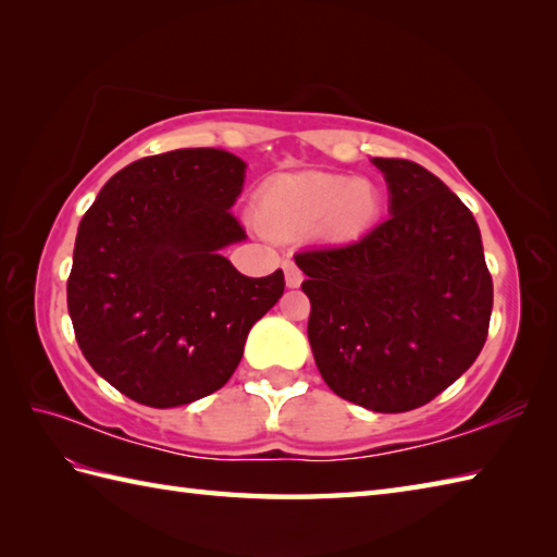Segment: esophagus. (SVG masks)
<instances>
[{"label": "esophagus", "mask_w": 557, "mask_h": 557, "mask_svg": "<svg viewBox=\"0 0 557 557\" xmlns=\"http://www.w3.org/2000/svg\"><path fill=\"white\" fill-rule=\"evenodd\" d=\"M283 271H286V283H288V288H298L300 283H302V271L295 267V262H290V259H286V262H283Z\"/></svg>", "instance_id": "1"}]
</instances>
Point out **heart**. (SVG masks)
Listing matches in <instances>:
<instances>
[{"label": "heart", "instance_id": "b5f03b06", "mask_svg": "<svg viewBox=\"0 0 557 557\" xmlns=\"http://www.w3.org/2000/svg\"><path fill=\"white\" fill-rule=\"evenodd\" d=\"M379 190L364 178L302 174L278 178L262 195V219L276 233H305L319 224L331 236L350 238L372 224Z\"/></svg>", "mask_w": 557, "mask_h": 557}]
</instances>
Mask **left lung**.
I'll list each match as a JSON object with an SVG mask.
<instances>
[{
    "mask_svg": "<svg viewBox=\"0 0 557 557\" xmlns=\"http://www.w3.org/2000/svg\"><path fill=\"white\" fill-rule=\"evenodd\" d=\"M391 216L362 238L295 255L307 336L326 386L374 412H407L460 379L488 336L493 281L472 212L407 159L374 157Z\"/></svg>",
    "mask_w": 557,
    "mask_h": 557,
    "instance_id": "left-lung-1",
    "label": "left lung"
}]
</instances>
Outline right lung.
<instances>
[{"label": "right lung", "instance_id": "add662e5", "mask_svg": "<svg viewBox=\"0 0 557 557\" xmlns=\"http://www.w3.org/2000/svg\"><path fill=\"white\" fill-rule=\"evenodd\" d=\"M243 181V159L214 147L143 157L81 219L73 331L95 372L135 403L164 410L219 391L286 288L281 269L250 278L219 255L245 238L231 214Z\"/></svg>", "mask_w": 557, "mask_h": 557}]
</instances>
